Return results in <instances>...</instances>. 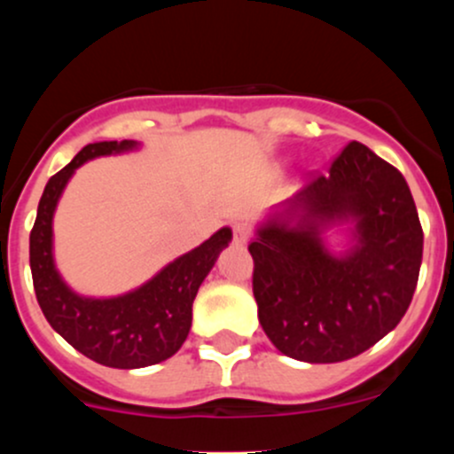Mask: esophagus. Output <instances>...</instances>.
Masks as SVG:
<instances>
[{"mask_svg":"<svg viewBox=\"0 0 454 454\" xmlns=\"http://www.w3.org/2000/svg\"><path fill=\"white\" fill-rule=\"evenodd\" d=\"M232 239H235V244H239V246L248 244V239H250L248 223H235V226H232Z\"/></svg>","mask_w":454,"mask_h":454,"instance_id":"obj_1","label":"esophagus"}]
</instances>
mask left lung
I'll list each match as a JSON object with an SVG mask.
<instances>
[{
  "mask_svg": "<svg viewBox=\"0 0 454 454\" xmlns=\"http://www.w3.org/2000/svg\"><path fill=\"white\" fill-rule=\"evenodd\" d=\"M351 223L350 248L324 232ZM424 232L404 176L349 142L329 167L274 210L248 246L259 323L281 354L342 363L397 327L422 265Z\"/></svg>",
  "mask_w": 454,
  "mask_h": 454,
  "instance_id": "left-lung-1",
  "label": "left lung"
}]
</instances>
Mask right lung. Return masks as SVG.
Returning a JSON list of instances; mask_svg holds the SVG:
<instances>
[{"instance_id": "add662e5", "label": "right lung", "mask_w": 454, "mask_h": 454, "mask_svg": "<svg viewBox=\"0 0 454 454\" xmlns=\"http://www.w3.org/2000/svg\"><path fill=\"white\" fill-rule=\"evenodd\" d=\"M136 140L87 145L45 184L30 232V270L39 308L57 333L94 363L140 369L171 358L184 345L193 301L219 253L231 244V228H219L191 253L164 265L136 290L109 299L81 296L63 281L54 263L52 219L70 177L87 160L138 149Z\"/></svg>"}]
</instances>
